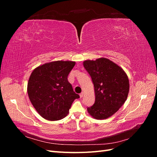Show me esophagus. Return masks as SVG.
<instances>
[{"instance_id":"obj_1","label":"esophagus","mask_w":157,"mask_h":157,"mask_svg":"<svg viewBox=\"0 0 157 157\" xmlns=\"http://www.w3.org/2000/svg\"><path fill=\"white\" fill-rule=\"evenodd\" d=\"M83 96H84V93H83V92H82L81 94H80V98H82Z\"/></svg>"}]
</instances>
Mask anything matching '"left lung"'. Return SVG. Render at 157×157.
<instances>
[{
    "instance_id": "obj_1",
    "label": "left lung",
    "mask_w": 157,
    "mask_h": 157,
    "mask_svg": "<svg viewBox=\"0 0 157 157\" xmlns=\"http://www.w3.org/2000/svg\"><path fill=\"white\" fill-rule=\"evenodd\" d=\"M83 65L92 78L96 97L88 113L96 119H106L126 100L130 88L128 76L119 65L105 58L85 60Z\"/></svg>"
}]
</instances>
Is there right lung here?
<instances>
[{
    "label": "right lung",
    "instance_id": "1",
    "mask_svg": "<svg viewBox=\"0 0 157 157\" xmlns=\"http://www.w3.org/2000/svg\"><path fill=\"white\" fill-rule=\"evenodd\" d=\"M75 65L72 61H55L39 65L31 73L27 84L29 98L38 113L46 120H61L80 98L67 80Z\"/></svg>",
    "mask_w": 157,
    "mask_h": 157
}]
</instances>
